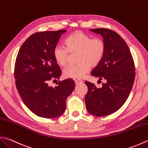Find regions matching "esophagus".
Instances as JSON below:
<instances>
[{
    "mask_svg": "<svg viewBox=\"0 0 148 148\" xmlns=\"http://www.w3.org/2000/svg\"><path fill=\"white\" fill-rule=\"evenodd\" d=\"M74 82H75V83L76 84V85H77V84L82 83L83 82H82V80H80V79H74Z\"/></svg>",
    "mask_w": 148,
    "mask_h": 148,
    "instance_id": "esophagus-1",
    "label": "esophagus"
}]
</instances>
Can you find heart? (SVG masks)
<instances>
[{"mask_svg":"<svg viewBox=\"0 0 148 148\" xmlns=\"http://www.w3.org/2000/svg\"><path fill=\"white\" fill-rule=\"evenodd\" d=\"M65 47L57 45L54 57L58 65L64 66L68 62L69 53H77V65H70L63 71V76L71 79H82L88 73L91 66L97 65L105 53V43L102 39L94 38L82 31H76L66 38Z\"/></svg>","mask_w":148,"mask_h":148,"instance_id":"obj_1","label":"heart"}]
</instances>
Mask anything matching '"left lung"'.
Returning a JSON list of instances; mask_svg holds the SVG:
<instances>
[{
  "mask_svg": "<svg viewBox=\"0 0 148 148\" xmlns=\"http://www.w3.org/2000/svg\"><path fill=\"white\" fill-rule=\"evenodd\" d=\"M90 31L101 35L106 47L103 60L91 74L106 82L97 88L85 82L88 92L85 101L90 114L103 117L117 111L126 102L134 83L135 69L128 46L119 34L105 28Z\"/></svg>",
  "mask_w": 148,
  "mask_h": 148,
  "instance_id": "obj_1",
  "label": "left lung"
}]
</instances>
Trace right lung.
I'll list each match as a JSON object with an SVG mask.
<instances>
[{
  "label": "right lung",
  "mask_w": 148,
  "mask_h": 148,
  "mask_svg": "<svg viewBox=\"0 0 148 148\" xmlns=\"http://www.w3.org/2000/svg\"><path fill=\"white\" fill-rule=\"evenodd\" d=\"M66 31L34 33L17 54L14 72L17 90L26 106L37 116L50 119L62 115L66 98L74 89V82L71 79L59 82L54 87L49 85L51 79H59L62 74L53 52Z\"/></svg>",
  "instance_id": "obj_1"
}]
</instances>
